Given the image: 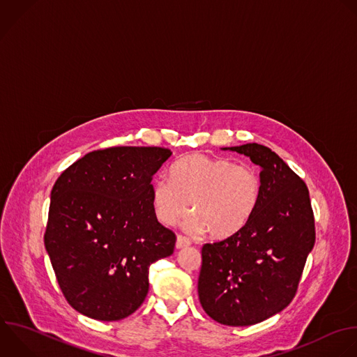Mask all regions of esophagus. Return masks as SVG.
<instances>
[{
	"mask_svg": "<svg viewBox=\"0 0 357 357\" xmlns=\"http://www.w3.org/2000/svg\"><path fill=\"white\" fill-rule=\"evenodd\" d=\"M190 245V241L188 238H185V236L182 235H178L176 236V248L178 250H182V248H186Z\"/></svg>",
	"mask_w": 357,
	"mask_h": 357,
	"instance_id": "esophagus-1",
	"label": "esophagus"
}]
</instances>
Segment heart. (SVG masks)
I'll list each match as a JSON object with an SVG mask.
<instances>
[{"mask_svg":"<svg viewBox=\"0 0 357 357\" xmlns=\"http://www.w3.org/2000/svg\"><path fill=\"white\" fill-rule=\"evenodd\" d=\"M261 195L258 172L244 164L202 154L182 158L171 178H157L151 188L153 208L165 225L185 222L189 232H204L215 240L238 232L251 218Z\"/></svg>","mask_w":357,"mask_h":357,"instance_id":"b5f03b06","label":"heart"}]
</instances>
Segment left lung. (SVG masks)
I'll return each instance as SVG.
<instances>
[{"instance_id": "1", "label": "left lung", "mask_w": 357, "mask_h": 357, "mask_svg": "<svg viewBox=\"0 0 357 357\" xmlns=\"http://www.w3.org/2000/svg\"><path fill=\"white\" fill-rule=\"evenodd\" d=\"M222 150L244 154L261 167V195L238 232L203 245L197 293L214 321L248 326L294 298L315 244L314 213L304 181L271 149L248 143Z\"/></svg>"}]
</instances>
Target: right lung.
Wrapping results in <instances>:
<instances>
[{
    "label": "right lung",
    "mask_w": 357,
    "mask_h": 357,
    "mask_svg": "<svg viewBox=\"0 0 357 357\" xmlns=\"http://www.w3.org/2000/svg\"><path fill=\"white\" fill-rule=\"evenodd\" d=\"M172 155L164 147L88 153L56 181L45 247L68 304L93 319L133 314L149 293V268L172 255L176 235L153 208L151 181Z\"/></svg>",
    "instance_id": "add662e5"
}]
</instances>
